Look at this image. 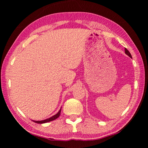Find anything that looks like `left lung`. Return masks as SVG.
<instances>
[{
	"mask_svg": "<svg viewBox=\"0 0 148 148\" xmlns=\"http://www.w3.org/2000/svg\"><path fill=\"white\" fill-rule=\"evenodd\" d=\"M125 53H126L129 57H131V58H132V56H131V53H130V52H129V51H128V50H127V49H126V48H125Z\"/></svg>",
	"mask_w": 148,
	"mask_h": 148,
	"instance_id": "1",
	"label": "left lung"
}]
</instances>
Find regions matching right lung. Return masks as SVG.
Instances as JSON below:
<instances>
[{
	"mask_svg": "<svg viewBox=\"0 0 148 148\" xmlns=\"http://www.w3.org/2000/svg\"><path fill=\"white\" fill-rule=\"evenodd\" d=\"M61 109L59 110V111L57 112L56 115H54V116H53L52 117H50L49 118H47V119H44V120H42V121H34V120H32V121H34V123H36L42 124V123H46L53 121V120L56 119L57 118H58V117L60 116V114H61Z\"/></svg>",
	"mask_w": 148,
	"mask_h": 148,
	"instance_id": "add662e5",
	"label": "right lung"
}]
</instances>
